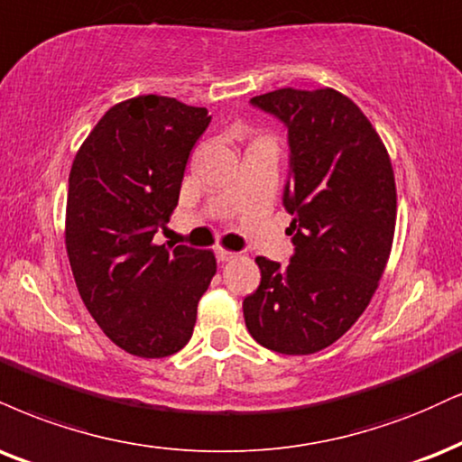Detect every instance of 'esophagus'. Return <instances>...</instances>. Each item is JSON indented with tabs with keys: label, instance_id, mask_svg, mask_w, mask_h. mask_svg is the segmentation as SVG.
<instances>
[{
	"label": "esophagus",
	"instance_id": "obj_1",
	"mask_svg": "<svg viewBox=\"0 0 462 462\" xmlns=\"http://www.w3.org/2000/svg\"><path fill=\"white\" fill-rule=\"evenodd\" d=\"M215 255H217V260H219V263H227V260L236 258L235 252H227V249H224V247H217Z\"/></svg>",
	"mask_w": 462,
	"mask_h": 462
}]
</instances>
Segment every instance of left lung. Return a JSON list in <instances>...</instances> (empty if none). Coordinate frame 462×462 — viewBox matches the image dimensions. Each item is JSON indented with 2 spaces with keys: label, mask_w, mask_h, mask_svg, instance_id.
Segmentation results:
<instances>
[{
  "label": "left lung",
  "mask_w": 462,
  "mask_h": 462,
  "mask_svg": "<svg viewBox=\"0 0 462 462\" xmlns=\"http://www.w3.org/2000/svg\"><path fill=\"white\" fill-rule=\"evenodd\" d=\"M249 103L288 131L282 202L294 254L286 269L255 258L260 286L243 316L269 351L312 355L351 329L385 271L396 227L392 161L364 111L331 88H282Z\"/></svg>",
  "instance_id": "obj_1"
}]
</instances>
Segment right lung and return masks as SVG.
I'll list each match as a JSON object with an SVG mask.
<instances>
[{"mask_svg": "<svg viewBox=\"0 0 462 462\" xmlns=\"http://www.w3.org/2000/svg\"><path fill=\"white\" fill-rule=\"evenodd\" d=\"M207 107L135 97L98 120L72 161L66 252L88 312L135 357L157 359L191 340L213 252L154 245L180 196L187 159L208 129Z\"/></svg>", "mask_w": 462, "mask_h": 462, "instance_id": "right-lung-1", "label": "right lung"}]
</instances>
